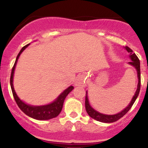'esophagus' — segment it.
Listing matches in <instances>:
<instances>
[{
	"instance_id": "34e87169",
	"label": "esophagus",
	"mask_w": 148,
	"mask_h": 148,
	"mask_svg": "<svg viewBox=\"0 0 148 148\" xmlns=\"http://www.w3.org/2000/svg\"><path fill=\"white\" fill-rule=\"evenodd\" d=\"M85 81H86V79H85L84 76L83 75H80L77 76L74 84L76 86H85V85H86Z\"/></svg>"
}]
</instances>
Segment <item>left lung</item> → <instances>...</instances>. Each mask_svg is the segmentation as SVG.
<instances>
[{
    "mask_svg": "<svg viewBox=\"0 0 148 148\" xmlns=\"http://www.w3.org/2000/svg\"><path fill=\"white\" fill-rule=\"evenodd\" d=\"M125 49L130 53V58L132 61L129 62V64H130L131 65L134 66L137 70V73H138V86H137V90L136 91L135 95H134L133 98H132V101L130 103V104L127 106L125 109L123 110L120 113H117L115 115H105L103 113H99L98 111H95V109H93L90 106L89 103V101L88 99V95H87V92H86V101H85V106H86V110L87 111L88 114L92 118L95 119V120H97V121L101 122V123H114L116 122L117 120H118L119 119H120L122 117H123L126 113L130 110V108H132V106H133L134 103L135 102L136 99L137 97L138 96L139 92H140V60H139L138 58L137 57V56L136 55L135 53L133 52V51L131 49L130 47H125Z\"/></svg>",
    "mask_w": 148,
    "mask_h": 148,
    "instance_id": "obj_1",
    "label": "left lung"
}]
</instances>
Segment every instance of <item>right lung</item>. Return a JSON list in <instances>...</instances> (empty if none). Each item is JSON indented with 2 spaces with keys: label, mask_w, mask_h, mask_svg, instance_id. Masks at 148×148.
<instances>
[{
  "label": "right lung",
  "mask_w": 148,
  "mask_h": 148,
  "mask_svg": "<svg viewBox=\"0 0 148 148\" xmlns=\"http://www.w3.org/2000/svg\"><path fill=\"white\" fill-rule=\"evenodd\" d=\"M29 45L30 44H28V45L24 46V47L21 49V50L20 51V52L18 53V54L17 55V57H16L14 66H13L12 69L11 76H10V86H11L13 96H14V98L16 104L18 105V106L19 107L20 109H21L25 115L30 117V118L36 119V120H49V119L56 118V117H57L58 115L60 114L61 111H62L64 99H65V97H67V95L74 89V87H73L72 86H69V87L68 88H67L65 90L62 92V93H61L58 97L53 102H52L51 103H49V104L45 105V106H30V105L26 104V103H25L23 101H22L18 97V96L16 95V92H15L14 91V86H13L12 84L13 76H14L15 66H16V62H17L20 54L21 53L22 51H23L24 50V49Z\"/></svg>",
  "instance_id": "right-lung-1"
}]
</instances>
